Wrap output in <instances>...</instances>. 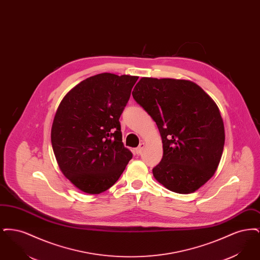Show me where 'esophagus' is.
Listing matches in <instances>:
<instances>
[{
    "label": "esophagus",
    "instance_id": "1",
    "mask_svg": "<svg viewBox=\"0 0 260 260\" xmlns=\"http://www.w3.org/2000/svg\"><path fill=\"white\" fill-rule=\"evenodd\" d=\"M145 147V143L144 142H141L139 144V146L136 149V154H141V152L143 151V149Z\"/></svg>",
    "mask_w": 260,
    "mask_h": 260
}]
</instances>
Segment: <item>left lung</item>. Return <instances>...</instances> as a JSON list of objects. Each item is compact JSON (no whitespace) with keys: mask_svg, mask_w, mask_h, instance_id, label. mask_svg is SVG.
<instances>
[{"mask_svg":"<svg viewBox=\"0 0 260 260\" xmlns=\"http://www.w3.org/2000/svg\"><path fill=\"white\" fill-rule=\"evenodd\" d=\"M133 96L161 135L164 153L153 169L156 180L175 193L197 191L222 156L225 132L216 103L197 84L169 78H141Z\"/></svg>","mask_w":260,"mask_h":260,"instance_id":"left-lung-1","label":"left lung"}]
</instances>
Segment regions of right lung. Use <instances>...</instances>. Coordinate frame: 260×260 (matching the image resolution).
Here are the masks:
<instances>
[{
	"instance_id": "1",
	"label": "right lung",
	"mask_w": 260,
	"mask_h": 260,
	"mask_svg": "<svg viewBox=\"0 0 260 260\" xmlns=\"http://www.w3.org/2000/svg\"><path fill=\"white\" fill-rule=\"evenodd\" d=\"M138 77L101 73L69 90L54 115L51 145L62 173L79 190L100 194L133 158L119 119Z\"/></svg>"
}]
</instances>
